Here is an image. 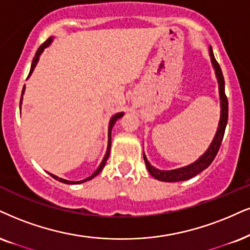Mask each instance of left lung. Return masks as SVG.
I'll return each mask as SVG.
<instances>
[{"mask_svg": "<svg viewBox=\"0 0 250 250\" xmlns=\"http://www.w3.org/2000/svg\"><path fill=\"white\" fill-rule=\"evenodd\" d=\"M208 54H210L212 67H213L214 69L215 78L218 80V87H219L220 119L219 123H218L217 132H215L213 140H212L208 148L205 150V153L203 154V155H200L198 160H196V161L191 163V165L186 166V167L172 169V170H161V169L153 167L144 153V160L145 163H146L147 170H148L149 174L152 175L154 178H156V180L161 182H181L195 177L196 175H198L199 172L205 170V169L211 165L212 161H213L215 158V155H217L218 150L220 148L221 141H223L225 133V128H226L227 125V119H229V102H227V97L226 95H225V80L223 76V72H221L219 63L215 60L211 46L208 47Z\"/></svg>", "mask_w": 250, "mask_h": 250, "instance_id": "left-lung-1", "label": "left lung"}]
</instances>
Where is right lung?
Segmentation results:
<instances>
[{
    "instance_id": "right-lung-1",
    "label": "right lung",
    "mask_w": 250,
    "mask_h": 250,
    "mask_svg": "<svg viewBox=\"0 0 250 250\" xmlns=\"http://www.w3.org/2000/svg\"><path fill=\"white\" fill-rule=\"evenodd\" d=\"M52 42H53V38H52V37H51L50 39L46 40L44 44H42V45L40 46V47L38 48V51H37L35 58H33V60H32V64H31V69H30V73H29V76H27V79L30 78V75L33 73V70H35L37 63H38V61H39V57H40V55H42V52H44L45 48L48 47V46L51 45ZM24 92H25V85H24L23 90H21V97L20 109H21V102H23V95H24ZM123 116H124V112H118V113H116L115 116L111 117L110 123H109V131H107V147H106V153H105V155H104L103 160H102L101 165L98 166V168L96 169V170L94 171V174H92L91 176L84 178V180H82V181H67V180H64V178H59V177L55 176V175H53V174H50V172H48V174H50L51 176L54 178V180H58V181L62 182V183H64V184H81V183H84V182H87V181L92 180V178H94V177H96L97 175L100 174V172L102 171V169L104 168V166H105V163H106V160H107V158H109V155H110V148H111V131H112L113 125H115V123L117 122V120H118L119 118H122Z\"/></svg>"
}]
</instances>
